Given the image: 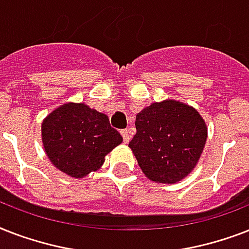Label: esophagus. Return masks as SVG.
<instances>
[{
	"mask_svg": "<svg viewBox=\"0 0 249 249\" xmlns=\"http://www.w3.org/2000/svg\"><path fill=\"white\" fill-rule=\"evenodd\" d=\"M121 136H123V140H124V143H128L129 141H130V134L126 129L124 130H121Z\"/></svg>",
	"mask_w": 249,
	"mask_h": 249,
	"instance_id": "esophagus-1",
	"label": "esophagus"
}]
</instances>
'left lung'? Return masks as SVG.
<instances>
[{
    "instance_id": "obj_1",
    "label": "left lung",
    "mask_w": 249,
    "mask_h": 249,
    "mask_svg": "<svg viewBox=\"0 0 249 249\" xmlns=\"http://www.w3.org/2000/svg\"><path fill=\"white\" fill-rule=\"evenodd\" d=\"M129 147L144 176L159 183L181 181L199 161L208 129L196 109L166 99L143 108L136 117Z\"/></svg>"
}]
</instances>
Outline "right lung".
I'll list each match as a JSON object with an SVG mask.
<instances>
[{"instance_id":"right-lung-1","label":"right lung","mask_w":249,"mask_h":249,"mask_svg":"<svg viewBox=\"0 0 249 249\" xmlns=\"http://www.w3.org/2000/svg\"><path fill=\"white\" fill-rule=\"evenodd\" d=\"M41 136L53 165L73 178H84L99 169L106 155L123 142L107 115L72 102L45 117Z\"/></svg>"}]
</instances>
